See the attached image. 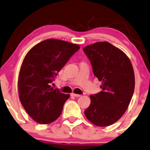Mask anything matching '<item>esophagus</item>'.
<instances>
[{
  "label": "esophagus",
  "mask_w": 150,
  "mask_h": 150,
  "mask_svg": "<svg viewBox=\"0 0 150 150\" xmlns=\"http://www.w3.org/2000/svg\"><path fill=\"white\" fill-rule=\"evenodd\" d=\"M71 96H73V97H81V95H78V94L72 93L71 94Z\"/></svg>",
  "instance_id": "34e87169"
}]
</instances>
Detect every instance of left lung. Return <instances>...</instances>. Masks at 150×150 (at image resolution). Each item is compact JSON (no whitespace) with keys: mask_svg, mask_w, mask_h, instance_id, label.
<instances>
[{"mask_svg":"<svg viewBox=\"0 0 150 150\" xmlns=\"http://www.w3.org/2000/svg\"><path fill=\"white\" fill-rule=\"evenodd\" d=\"M83 51L102 89L90 96L91 102L85 115L96 126H109L123 115L132 100L135 87L132 62L122 51L108 42L86 46Z\"/></svg>","mask_w":150,"mask_h":150,"instance_id":"8db88e82","label":"left lung"}]
</instances>
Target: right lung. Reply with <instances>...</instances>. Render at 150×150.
Returning a JSON list of instances; mask_svg holds the SVG:
<instances>
[{"label": "right lung", "instance_id": "add662e5", "mask_svg": "<svg viewBox=\"0 0 150 150\" xmlns=\"http://www.w3.org/2000/svg\"><path fill=\"white\" fill-rule=\"evenodd\" d=\"M79 49L77 44L49 39L36 44L25 55L18 74V96L37 122L51 123L60 115L70 95L53 89L51 84Z\"/></svg>", "mask_w": 150, "mask_h": 150}]
</instances>
